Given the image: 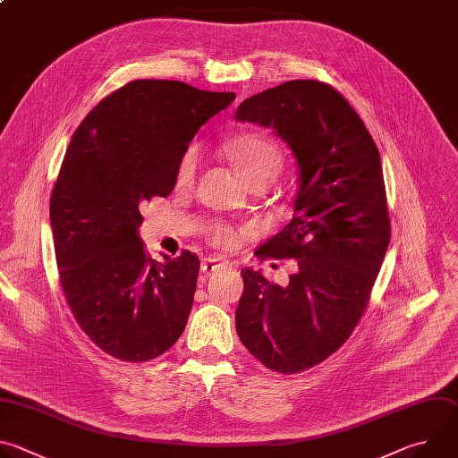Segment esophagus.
Returning <instances> with one entry per match:
<instances>
[{
  "mask_svg": "<svg viewBox=\"0 0 458 458\" xmlns=\"http://www.w3.org/2000/svg\"><path fill=\"white\" fill-rule=\"evenodd\" d=\"M219 263H221L219 259H216V257H207V259H203V263H201V272L208 276V274H212V272L219 267Z\"/></svg>",
  "mask_w": 458,
  "mask_h": 458,
  "instance_id": "1",
  "label": "esophagus"
}]
</instances>
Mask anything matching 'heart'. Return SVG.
<instances>
[{"label":"heart","instance_id":"b5f03b06","mask_svg":"<svg viewBox=\"0 0 458 458\" xmlns=\"http://www.w3.org/2000/svg\"><path fill=\"white\" fill-rule=\"evenodd\" d=\"M228 156L242 179L250 184L263 177H276L281 168V152L274 141L260 134H242L230 141ZM199 170V148L191 145L179 157L175 168V184L186 188ZM208 241L223 250H232L241 242V232L226 223H214L207 230Z\"/></svg>","mask_w":458,"mask_h":458}]
</instances>
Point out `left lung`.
I'll return each instance as SVG.
<instances>
[{
    "label": "left lung",
    "mask_w": 458,
    "mask_h": 458,
    "mask_svg": "<svg viewBox=\"0 0 458 458\" xmlns=\"http://www.w3.org/2000/svg\"><path fill=\"white\" fill-rule=\"evenodd\" d=\"M239 121L272 126L292 148L301 186L293 219L255 255L297 259L286 286L241 270L235 328L268 369L292 375L335 353L353 334L391 237L377 145L332 85L293 80L242 101Z\"/></svg>",
    "instance_id": "1"
}]
</instances>
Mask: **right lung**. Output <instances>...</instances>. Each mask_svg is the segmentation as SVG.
Instances as JSON below:
<instances>
[{
    "label": "right lung",
    "mask_w": 458,
    "mask_h": 458,
    "mask_svg": "<svg viewBox=\"0 0 458 458\" xmlns=\"http://www.w3.org/2000/svg\"><path fill=\"white\" fill-rule=\"evenodd\" d=\"M233 92L136 80L81 121L50 195L59 283L80 328L105 353L147 362L181 337L199 257L154 260L138 235L141 207L175 186L179 157Z\"/></svg>",
    "instance_id": "1"
}]
</instances>
